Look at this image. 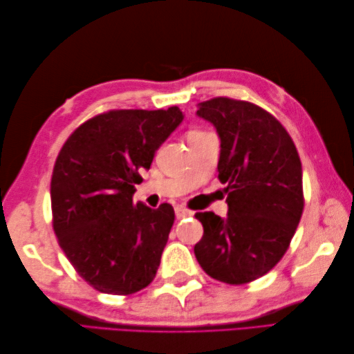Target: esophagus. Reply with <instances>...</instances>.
<instances>
[{
  "mask_svg": "<svg viewBox=\"0 0 354 354\" xmlns=\"http://www.w3.org/2000/svg\"><path fill=\"white\" fill-rule=\"evenodd\" d=\"M175 214H176L178 219H183V217L193 216V212H192V209H189V208L183 207V205H178V207H175Z\"/></svg>",
  "mask_w": 354,
  "mask_h": 354,
  "instance_id": "34e87169",
  "label": "esophagus"
}]
</instances>
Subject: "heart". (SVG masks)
Wrapping results in <instances>:
<instances>
[{
	"mask_svg": "<svg viewBox=\"0 0 354 354\" xmlns=\"http://www.w3.org/2000/svg\"><path fill=\"white\" fill-rule=\"evenodd\" d=\"M199 132H201V131H190L189 135H192V133H199Z\"/></svg>",
	"mask_w": 354,
	"mask_h": 354,
	"instance_id": "obj_1",
	"label": "heart"
}]
</instances>
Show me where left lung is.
Returning <instances> with one entry per match:
<instances>
[{
    "label": "left lung",
    "instance_id": "left-lung-1",
    "mask_svg": "<svg viewBox=\"0 0 354 354\" xmlns=\"http://www.w3.org/2000/svg\"><path fill=\"white\" fill-rule=\"evenodd\" d=\"M198 115L221 137L217 178L227 185L228 216L194 214L204 227L194 255L214 280L251 283L283 259L295 234L304 208L301 160L283 124L251 102L214 97Z\"/></svg>",
    "mask_w": 354,
    "mask_h": 354
}]
</instances>
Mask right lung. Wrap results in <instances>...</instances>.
Returning a JSON list of instances; mask_svg holds the SVG:
<instances>
[{"mask_svg": "<svg viewBox=\"0 0 354 354\" xmlns=\"http://www.w3.org/2000/svg\"><path fill=\"white\" fill-rule=\"evenodd\" d=\"M169 109H111L65 141L51 176L53 230L76 272L95 290L131 295L153 281L175 221L170 204H133V184L183 122Z\"/></svg>", "mask_w": 354, "mask_h": 354, "instance_id": "add662e5", "label": "right lung"}]
</instances>
